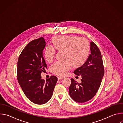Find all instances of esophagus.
I'll list each match as a JSON object with an SVG mask.
<instances>
[{
	"label": "esophagus",
	"instance_id": "34e87169",
	"mask_svg": "<svg viewBox=\"0 0 123 123\" xmlns=\"http://www.w3.org/2000/svg\"><path fill=\"white\" fill-rule=\"evenodd\" d=\"M64 78L63 77H61V76H59V77H58V80H62V79H63Z\"/></svg>",
	"mask_w": 123,
	"mask_h": 123
}]
</instances>
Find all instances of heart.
Returning <instances> with one entry per match:
<instances>
[{
	"instance_id": "obj_1",
	"label": "heart",
	"mask_w": 123,
	"mask_h": 123,
	"mask_svg": "<svg viewBox=\"0 0 123 123\" xmlns=\"http://www.w3.org/2000/svg\"><path fill=\"white\" fill-rule=\"evenodd\" d=\"M53 46L48 45L44 52L46 60L51 61L55 55V49L64 51L65 61H58L50 66L51 72L57 75L64 76L73 67L77 68L83 66L90 54V45L87 39L78 36H60L52 39Z\"/></svg>"
}]
</instances>
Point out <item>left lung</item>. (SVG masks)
Wrapping results in <instances>:
<instances>
[{
    "label": "left lung",
    "mask_w": 123,
    "mask_h": 123,
    "mask_svg": "<svg viewBox=\"0 0 123 123\" xmlns=\"http://www.w3.org/2000/svg\"><path fill=\"white\" fill-rule=\"evenodd\" d=\"M91 55L85 63L74 71L81 75V83L71 78L69 94L75 101L84 103L91 100L96 94L104 74V67L100 50L93 42H91Z\"/></svg>",
    "instance_id": "left-lung-1"
}]
</instances>
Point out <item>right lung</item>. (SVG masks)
<instances>
[{
	"instance_id": "add662e5",
	"label": "right lung",
	"mask_w": 123,
	"mask_h": 123,
	"mask_svg": "<svg viewBox=\"0 0 123 123\" xmlns=\"http://www.w3.org/2000/svg\"><path fill=\"white\" fill-rule=\"evenodd\" d=\"M46 46L43 37L31 41L20 54L17 62V78L27 97L34 104L42 105L52 97L57 78L54 75L45 80L41 74L47 68L43 56Z\"/></svg>"
}]
</instances>
